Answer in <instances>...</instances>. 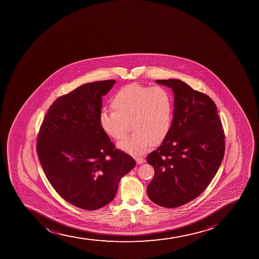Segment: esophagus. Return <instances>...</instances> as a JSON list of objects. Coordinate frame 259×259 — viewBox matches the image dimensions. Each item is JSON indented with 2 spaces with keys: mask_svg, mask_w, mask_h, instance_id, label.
Segmentation results:
<instances>
[{
  "mask_svg": "<svg viewBox=\"0 0 259 259\" xmlns=\"http://www.w3.org/2000/svg\"><path fill=\"white\" fill-rule=\"evenodd\" d=\"M135 160H136L137 164H143L144 162V159L143 158H140V157H137L135 158Z\"/></svg>",
  "mask_w": 259,
  "mask_h": 259,
  "instance_id": "esophagus-1",
  "label": "esophagus"
}]
</instances>
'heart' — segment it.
<instances>
[{
	"mask_svg": "<svg viewBox=\"0 0 259 259\" xmlns=\"http://www.w3.org/2000/svg\"><path fill=\"white\" fill-rule=\"evenodd\" d=\"M113 111H104L100 125L108 136L121 140L129 132L134 134L118 144L120 150L140 155L161 143L169 134L172 120V99L161 86L147 87L131 83L120 88L110 100Z\"/></svg>",
	"mask_w": 259,
	"mask_h": 259,
	"instance_id": "1",
	"label": "heart"
}]
</instances>
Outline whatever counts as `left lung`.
Here are the masks:
<instances>
[{
    "label": "left lung",
    "instance_id": "8db88e82",
    "mask_svg": "<svg viewBox=\"0 0 259 259\" xmlns=\"http://www.w3.org/2000/svg\"><path fill=\"white\" fill-rule=\"evenodd\" d=\"M174 94L173 120L160 146L147 157L154 177L147 187L155 204L177 207L199 196L223 160L225 134L214 102L179 79L156 80Z\"/></svg>",
    "mask_w": 259,
    "mask_h": 259
}]
</instances>
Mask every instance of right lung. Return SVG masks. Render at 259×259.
Returning a JSON list of instances; mask_svg holds the SVG:
<instances>
[{
    "label": "right lung",
    "instance_id": "1",
    "mask_svg": "<svg viewBox=\"0 0 259 259\" xmlns=\"http://www.w3.org/2000/svg\"><path fill=\"white\" fill-rule=\"evenodd\" d=\"M115 83L89 82L58 98L38 134L37 153L47 179L63 199L82 209L111 202L120 179L136 164L115 149L99 121L101 98Z\"/></svg>",
    "mask_w": 259,
    "mask_h": 259
}]
</instances>
